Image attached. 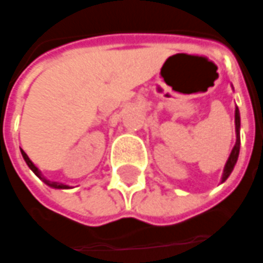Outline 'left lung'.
<instances>
[{"mask_svg": "<svg viewBox=\"0 0 263 263\" xmlns=\"http://www.w3.org/2000/svg\"><path fill=\"white\" fill-rule=\"evenodd\" d=\"M234 125H236V144H234V147L231 149L230 156H229V159L226 161V166H224V170H222V176H221V183H224L229 176L231 175V172H233V168L236 166V163H237V159H239V151H240V112H239V107H236V110H234Z\"/></svg>", "mask_w": 263, "mask_h": 263, "instance_id": "1", "label": "left lung"}]
</instances>
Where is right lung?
Listing matches in <instances>:
<instances>
[{
    "mask_svg": "<svg viewBox=\"0 0 263 263\" xmlns=\"http://www.w3.org/2000/svg\"><path fill=\"white\" fill-rule=\"evenodd\" d=\"M22 156H23V159H24V161H26V164H27V166L30 167V170H32L33 173H34L36 176L39 177L42 182H45V183L49 186V187H53V189H69L68 185H64V183H61V182H53V180H49V179H46V177L43 176L41 170L36 167L34 164H33V161L29 159V156H27V154L24 153L23 149H22Z\"/></svg>",
    "mask_w": 263,
    "mask_h": 263,
    "instance_id": "1",
    "label": "right lung"
}]
</instances>
